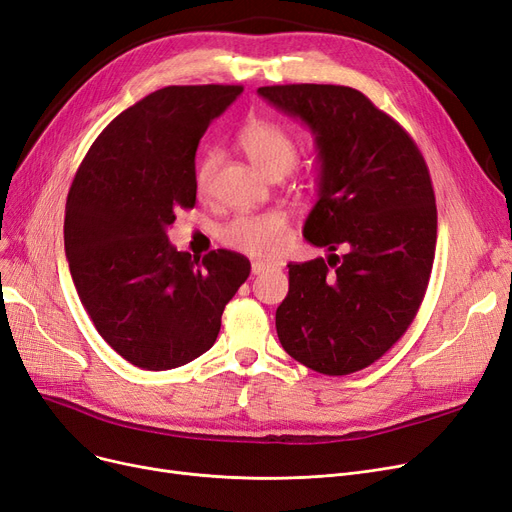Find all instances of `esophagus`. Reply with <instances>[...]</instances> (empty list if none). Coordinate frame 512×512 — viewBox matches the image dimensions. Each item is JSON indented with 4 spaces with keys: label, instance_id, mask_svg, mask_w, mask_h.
Instances as JSON below:
<instances>
[{
    "label": "esophagus",
    "instance_id": "obj_1",
    "mask_svg": "<svg viewBox=\"0 0 512 512\" xmlns=\"http://www.w3.org/2000/svg\"><path fill=\"white\" fill-rule=\"evenodd\" d=\"M274 266L272 263H266V261H253V266H251V270H253V274H263L266 270H272Z\"/></svg>",
    "mask_w": 512,
    "mask_h": 512
}]
</instances>
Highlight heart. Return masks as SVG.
Returning a JSON list of instances; mask_svg holds the SVG:
<instances>
[{"instance_id":"b5f03b06","label":"heart","mask_w":512,"mask_h":512,"mask_svg":"<svg viewBox=\"0 0 512 512\" xmlns=\"http://www.w3.org/2000/svg\"><path fill=\"white\" fill-rule=\"evenodd\" d=\"M238 147L261 175L272 179L274 175H287L299 160V145L289 132L276 122L255 118L246 122L238 135ZM219 158L213 151L204 154L196 164V192L206 196L213 185ZM219 240L251 257L274 259L287 251L289 225L287 217L278 211L259 215H240L225 223L219 230Z\"/></svg>"}]
</instances>
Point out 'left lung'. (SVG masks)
<instances>
[{"mask_svg":"<svg viewBox=\"0 0 512 512\" xmlns=\"http://www.w3.org/2000/svg\"><path fill=\"white\" fill-rule=\"evenodd\" d=\"M257 92L314 130L320 189L304 236L331 251L327 259L289 263L278 339L312 371H361L405 335L428 289L437 202L426 160L409 132L361 90L285 84Z\"/></svg>","mask_w":512,"mask_h":512,"instance_id":"1","label":"left lung"}]
</instances>
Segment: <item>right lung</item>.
<instances>
[{"mask_svg":"<svg viewBox=\"0 0 512 512\" xmlns=\"http://www.w3.org/2000/svg\"><path fill=\"white\" fill-rule=\"evenodd\" d=\"M242 86H166L94 139L69 187L65 253L82 306L128 363L166 371L215 344L251 261L177 251L166 227L196 206V149Z\"/></svg>","mask_w":512,"mask_h":512,"instance_id":"1","label":"right lung"}]
</instances>
